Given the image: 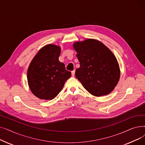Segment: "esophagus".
<instances>
[{
	"mask_svg": "<svg viewBox=\"0 0 145 145\" xmlns=\"http://www.w3.org/2000/svg\"><path fill=\"white\" fill-rule=\"evenodd\" d=\"M74 73H75V70H73L72 71V75L73 76H74Z\"/></svg>",
	"mask_w": 145,
	"mask_h": 145,
	"instance_id": "34e87169",
	"label": "esophagus"
}]
</instances>
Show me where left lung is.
Listing matches in <instances>:
<instances>
[{
    "mask_svg": "<svg viewBox=\"0 0 145 145\" xmlns=\"http://www.w3.org/2000/svg\"><path fill=\"white\" fill-rule=\"evenodd\" d=\"M80 67L76 78L88 92L101 96L110 93L120 78L118 60L111 50L100 41L88 39L73 43Z\"/></svg>",
    "mask_w": 145,
    "mask_h": 145,
    "instance_id": "obj_1",
    "label": "left lung"
}]
</instances>
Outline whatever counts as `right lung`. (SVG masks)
<instances>
[{
  "instance_id": "1",
  "label": "right lung",
  "mask_w": 145,
  "mask_h": 145,
  "mask_svg": "<svg viewBox=\"0 0 145 145\" xmlns=\"http://www.w3.org/2000/svg\"><path fill=\"white\" fill-rule=\"evenodd\" d=\"M61 49L55 44L43 47L34 57L27 70V82L32 93L44 100L54 99L71 76L59 60Z\"/></svg>"
}]
</instances>
